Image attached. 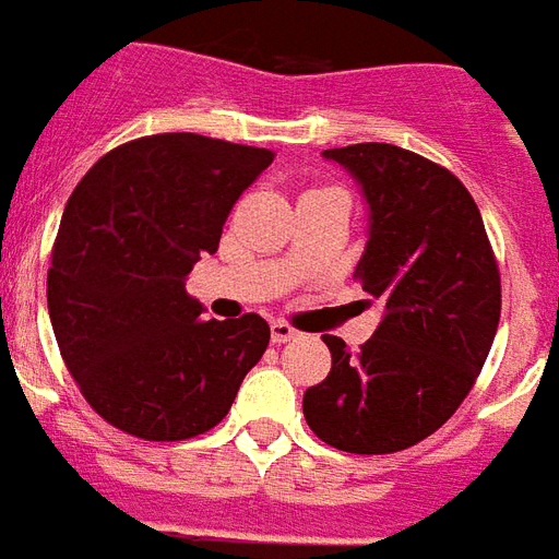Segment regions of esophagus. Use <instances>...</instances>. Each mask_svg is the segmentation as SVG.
<instances>
[{"label": "esophagus", "instance_id": "1", "mask_svg": "<svg viewBox=\"0 0 559 559\" xmlns=\"http://www.w3.org/2000/svg\"><path fill=\"white\" fill-rule=\"evenodd\" d=\"M270 336H272V343H275V346H281V343H289V340L296 336V328H289L287 322H272Z\"/></svg>", "mask_w": 559, "mask_h": 559}]
</instances>
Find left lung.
Masks as SVG:
<instances>
[{
  "label": "left lung",
  "mask_w": 559,
  "mask_h": 559,
  "mask_svg": "<svg viewBox=\"0 0 559 559\" xmlns=\"http://www.w3.org/2000/svg\"><path fill=\"white\" fill-rule=\"evenodd\" d=\"M364 187L369 240L355 281L383 319L360 352L322 334L331 372L305 393L319 440L393 454L431 437L478 381L501 317V275L457 176L390 143L325 148Z\"/></svg>",
  "instance_id": "obj_1"
}]
</instances>
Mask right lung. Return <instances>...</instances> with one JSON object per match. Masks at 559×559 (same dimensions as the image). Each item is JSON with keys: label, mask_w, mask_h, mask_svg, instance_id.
I'll list each match as a JSON object with an SVG mask.
<instances>
[{"label": "right lung", "mask_w": 559, "mask_h": 559, "mask_svg": "<svg viewBox=\"0 0 559 559\" xmlns=\"http://www.w3.org/2000/svg\"><path fill=\"white\" fill-rule=\"evenodd\" d=\"M272 157L190 131L152 134L99 157L72 190L49 319L81 395L119 431L152 442L211 431L270 346L258 313L204 319L185 278Z\"/></svg>", "instance_id": "obj_1"}]
</instances>
